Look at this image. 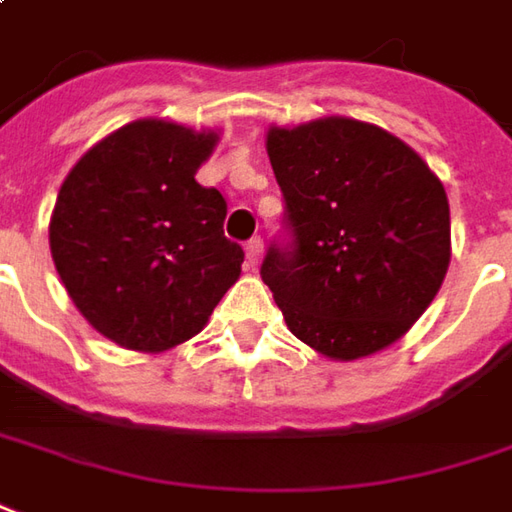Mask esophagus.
<instances>
[{"label":"esophagus","instance_id":"34e87169","mask_svg":"<svg viewBox=\"0 0 512 512\" xmlns=\"http://www.w3.org/2000/svg\"><path fill=\"white\" fill-rule=\"evenodd\" d=\"M262 250H264L262 236H253L248 245H245V253H248V267H250V270H256V264H259V259H262Z\"/></svg>","mask_w":512,"mask_h":512}]
</instances>
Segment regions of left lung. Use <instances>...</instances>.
I'll return each mask as SVG.
<instances>
[{
	"label": "left lung",
	"instance_id": "left-lung-1",
	"mask_svg": "<svg viewBox=\"0 0 512 512\" xmlns=\"http://www.w3.org/2000/svg\"><path fill=\"white\" fill-rule=\"evenodd\" d=\"M284 239L262 281L298 341L335 360L394 344L434 301L451 262L445 188L380 126L324 118L270 129Z\"/></svg>",
	"mask_w": 512,
	"mask_h": 512
}]
</instances>
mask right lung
<instances>
[{"instance_id": "obj_1", "label": "right lung", "mask_w": 512, "mask_h": 512, "mask_svg": "<svg viewBox=\"0 0 512 512\" xmlns=\"http://www.w3.org/2000/svg\"><path fill=\"white\" fill-rule=\"evenodd\" d=\"M214 132L135 120L67 174L50 219L53 262L72 304L123 349L194 338L242 273L225 239L228 202L194 180Z\"/></svg>"}]
</instances>
